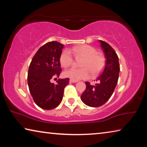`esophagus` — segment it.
<instances>
[{"instance_id": "esophagus-1", "label": "esophagus", "mask_w": 147, "mask_h": 147, "mask_svg": "<svg viewBox=\"0 0 147 147\" xmlns=\"http://www.w3.org/2000/svg\"><path fill=\"white\" fill-rule=\"evenodd\" d=\"M69 82H70L71 83H76V82H77L78 81H76V80H69Z\"/></svg>"}]
</instances>
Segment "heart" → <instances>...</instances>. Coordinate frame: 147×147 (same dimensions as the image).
I'll use <instances>...</instances> for the list:
<instances>
[{
  "mask_svg": "<svg viewBox=\"0 0 147 147\" xmlns=\"http://www.w3.org/2000/svg\"><path fill=\"white\" fill-rule=\"evenodd\" d=\"M82 58L83 60L80 66L82 68L72 67L64 72V76L73 80H79L88 78L89 71L93 76L98 74L103 69L105 64V58L100 53L96 52L93 47L88 45H82L73 47L69 51L65 50L62 52L59 61L63 67H68L73 63V57Z\"/></svg>",
  "mask_w": 147,
  "mask_h": 147,
  "instance_id": "b5f03b06",
  "label": "heart"
}]
</instances>
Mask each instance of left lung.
<instances>
[{
	"instance_id": "obj_1",
	"label": "left lung",
	"mask_w": 147,
	"mask_h": 147,
	"mask_svg": "<svg viewBox=\"0 0 147 147\" xmlns=\"http://www.w3.org/2000/svg\"><path fill=\"white\" fill-rule=\"evenodd\" d=\"M98 41L105 55V67L96 80L97 84L91 85L86 82V89L81 95L84 104L94 108L103 105L111 97L117 84L120 71L119 58L114 49L106 42Z\"/></svg>"
}]
</instances>
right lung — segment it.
<instances>
[{
    "label": "right lung",
    "instance_id": "1",
    "mask_svg": "<svg viewBox=\"0 0 147 147\" xmlns=\"http://www.w3.org/2000/svg\"><path fill=\"white\" fill-rule=\"evenodd\" d=\"M63 47L58 41L49 42L39 49L30 64L29 90L35 103L43 109H54L60 104L64 89L69 84L68 78L58 79L56 84L51 82L61 73L59 58Z\"/></svg>",
    "mask_w": 147,
    "mask_h": 147
}]
</instances>
